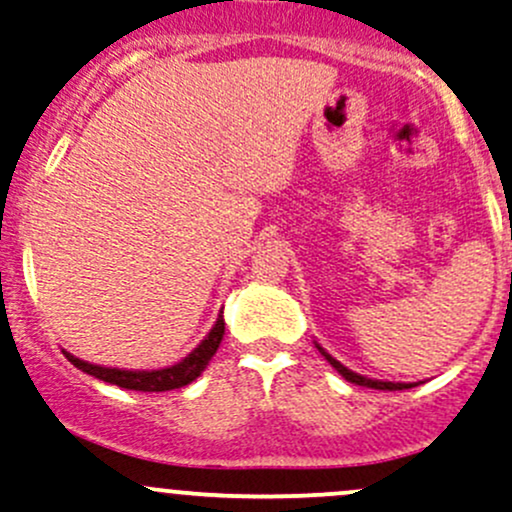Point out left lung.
Returning a JSON list of instances; mask_svg holds the SVG:
<instances>
[{
  "mask_svg": "<svg viewBox=\"0 0 512 512\" xmlns=\"http://www.w3.org/2000/svg\"><path fill=\"white\" fill-rule=\"evenodd\" d=\"M319 351H321V355H324V358L328 360V363H331L333 368H336L338 373H341L343 378L348 380V383L363 385V387H373V390H405V387H414V385H405V383H383V380H370V378H363V375H358V373H353V370L343 368V365L338 363L336 358H331V355H328L321 346H319Z\"/></svg>",
  "mask_w": 512,
  "mask_h": 512,
  "instance_id": "left-lung-1",
  "label": "left lung"
}]
</instances>
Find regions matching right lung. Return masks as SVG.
<instances>
[{"mask_svg":"<svg viewBox=\"0 0 512 512\" xmlns=\"http://www.w3.org/2000/svg\"><path fill=\"white\" fill-rule=\"evenodd\" d=\"M225 333V321L223 316H218L211 333L206 336V341L196 348L191 355H186L181 363L171 365V368L161 370H117V368H100V365H90L85 360H78L75 355L66 353V358L71 360L78 370L93 375V378L105 380V383L125 387V390H137V392H166L176 390V387H184L198 378L203 373V368L208 365V360L213 358L218 351L220 341H223Z\"/></svg>","mask_w":512,"mask_h":512,"instance_id":"1","label":"right lung"}]
</instances>
